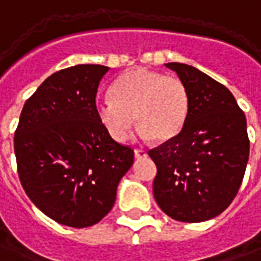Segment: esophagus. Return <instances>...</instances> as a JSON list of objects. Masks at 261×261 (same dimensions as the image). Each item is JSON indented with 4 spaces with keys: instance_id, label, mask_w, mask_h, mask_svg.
Masks as SVG:
<instances>
[{
    "instance_id": "obj_1",
    "label": "esophagus",
    "mask_w": 261,
    "mask_h": 261,
    "mask_svg": "<svg viewBox=\"0 0 261 261\" xmlns=\"http://www.w3.org/2000/svg\"><path fill=\"white\" fill-rule=\"evenodd\" d=\"M134 155H136L137 160H140V158H145L147 156V151H144V149L136 148L134 149Z\"/></svg>"
}]
</instances>
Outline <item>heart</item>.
Here are the masks:
<instances>
[{"label": "heart", "instance_id": "b5f03b06", "mask_svg": "<svg viewBox=\"0 0 261 261\" xmlns=\"http://www.w3.org/2000/svg\"><path fill=\"white\" fill-rule=\"evenodd\" d=\"M112 99L96 105L97 118L113 140L125 141L134 117L144 138L168 141L184 128L189 112L187 85L176 76L144 67L120 76L112 89Z\"/></svg>", "mask_w": 261, "mask_h": 261}]
</instances>
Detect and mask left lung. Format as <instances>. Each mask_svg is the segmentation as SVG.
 <instances>
[{
	"instance_id": "8db88e82",
	"label": "left lung",
	"mask_w": 261,
	"mask_h": 261,
	"mask_svg": "<svg viewBox=\"0 0 261 261\" xmlns=\"http://www.w3.org/2000/svg\"><path fill=\"white\" fill-rule=\"evenodd\" d=\"M189 92V112L174 138L148 151L156 165L154 198L162 212L196 223L232 203L249 161L245 113L229 89L196 67L167 63Z\"/></svg>"
}]
</instances>
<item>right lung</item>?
Here are the masks:
<instances>
[{"instance_id":"1","label":"right lung","mask_w":261,"mask_h":261,"mask_svg":"<svg viewBox=\"0 0 261 261\" xmlns=\"http://www.w3.org/2000/svg\"><path fill=\"white\" fill-rule=\"evenodd\" d=\"M101 65L50 74L23 105L14 137L19 181L28 198L55 222L96 225L112 211L134 151L114 141L96 114Z\"/></svg>"}]
</instances>
